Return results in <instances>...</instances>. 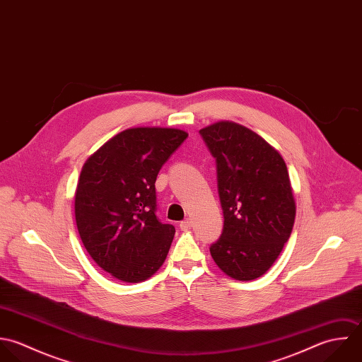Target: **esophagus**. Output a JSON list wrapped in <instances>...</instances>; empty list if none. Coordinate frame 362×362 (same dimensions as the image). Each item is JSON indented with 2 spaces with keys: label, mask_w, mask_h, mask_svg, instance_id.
I'll return each instance as SVG.
<instances>
[{
  "label": "esophagus",
  "mask_w": 362,
  "mask_h": 362,
  "mask_svg": "<svg viewBox=\"0 0 362 362\" xmlns=\"http://www.w3.org/2000/svg\"><path fill=\"white\" fill-rule=\"evenodd\" d=\"M191 226H192L191 219H185V221H182V222L180 223V229H181V230H188V229H191Z\"/></svg>",
  "instance_id": "1"
}]
</instances>
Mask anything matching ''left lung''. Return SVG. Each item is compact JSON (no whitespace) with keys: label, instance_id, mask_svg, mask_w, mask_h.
<instances>
[{"label":"left lung","instance_id":"1","mask_svg":"<svg viewBox=\"0 0 362 362\" xmlns=\"http://www.w3.org/2000/svg\"><path fill=\"white\" fill-rule=\"evenodd\" d=\"M216 163L223 229L209 250L218 267L239 281L265 274L288 241L295 201L281 154L252 130L218 122L199 130Z\"/></svg>","mask_w":362,"mask_h":362}]
</instances>
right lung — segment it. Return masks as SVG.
Returning a JSON list of instances; mask_svg holds the SVG:
<instances>
[{
	"label": "right lung",
	"mask_w": 362,
	"mask_h": 362,
	"mask_svg": "<svg viewBox=\"0 0 362 362\" xmlns=\"http://www.w3.org/2000/svg\"><path fill=\"white\" fill-rule=\"evenodd\" d=\"M188 133L134 127L108 140L84 164L76 222L93 259L123 282H141L164 262L175 228L156 215V180Z\"/></svg>",
	"instance_id": "add662e5"
}]
</instances>
